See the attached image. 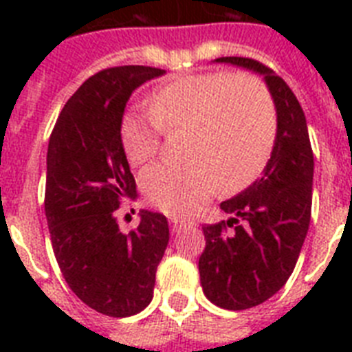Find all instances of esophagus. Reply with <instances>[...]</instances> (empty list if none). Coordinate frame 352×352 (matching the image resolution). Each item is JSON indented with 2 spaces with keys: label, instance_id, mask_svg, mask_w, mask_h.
<instances>
[{
  "label": "esophagus",
  "instance_id": "34e87169",
  "mask_svg": "<svg viewBox=\"0 0 352 352\" xmlns=\"http://www.w3.org/2000/svg\"><path fill=\"white\" fill-rule=\"evenodd\" d=\"M170 223H171V230L173 232L179 230L181 226H186V221L179 219V217H170ZM188 225H190V223H188Z\"/></svg>",
  "mask_w": 352,
  "mask_h": 352
}]
</instances>
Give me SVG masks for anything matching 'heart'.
Instances as JSON below:
<instances>
[{"label": "heart", "mask_w": 352, "mask_h": 352, "mask_svg": "<svg viewBox=\"0 0 352 352\" xmlns=\"http://www.w3.org/2000/svg\"><path fill=\"white\" fill-rule=\"evenodd\" d=\"M184 129L182 164H153L140 188L155 208L173 217L192 214L217 184L237 192L256 179L276 138L270 96L256 80L208 73L182 76L155 89L148 111L129 109L120 124L124 153L133 166L157 153L160 133Z\"/></svg>", "instance_id": "1"}]
</instances>
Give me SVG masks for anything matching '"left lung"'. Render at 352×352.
I'll return each instance as SVG.
<instances>
[{"label": "left lung", "instance_id": "1", "mask_svg": "<svg viewBox=\"0 0 352 352\" xmlns=\"http://www.w3.org/2000/svg\"><path fill=\"white\" fill-rule=\"evenodd\" d=\"M215 62L261 74L278 115L261 177L221 203L230 219L203 226L206 246L199 274L204 296L221 309L245 311L272 298L294 270L311 223L314 155L305 113L281 76L252 58Z\"/></svg>", "mask_w": 352, "mask_h": 352}]
</instances>
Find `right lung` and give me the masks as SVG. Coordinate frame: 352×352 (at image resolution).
Listing matches in <instances>:
<instances>
[{
	"instance_id": "add662e5",
	"label": "right lung",
	"mask_w": 352,
	"mask_h": 352,
	"mask_svg": "<svg viewBox=\"0 0 352 352\" xmlns=\"http://www.w3.org/2000/svg\"><path fill=\"white\" fill-rule=\"evenodd\" d=\"M166 71L146 65L104 69L63 106L47 149L45 217L58 267L85 305L133 316L153 298L155 272L170 241L168 219L140 210L129 234L118 228L122 201L137 195L120 124L137 87Z\"/></svg>"
}]
</instances>
